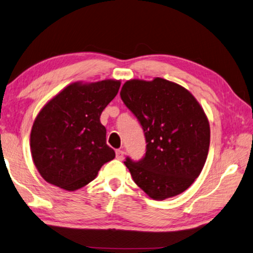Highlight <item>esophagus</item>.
Masks as SVG:
<instances>
[{"label": "esophagus", "mask_w": 253, "mask_h": 253, "mask_svg": "<svg viewBox=\"0 0 253 253\" xmlns=\"http://www.w3.org/2000/svg\"><path fill=\"white\" fill-rule=\"evenodd\" d=\"M115 157H117L118 160H123L124 152L122 151V150H117V151H115Z\"/></svg>", "instance_id": "obj_1"}]
</instances>
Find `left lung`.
Segmentation results:
<instances>
[{"mask_svg":"<svg viewBox=\"0 0 253 253\" xmlns=\"http://www.w3.org/2000/svg\"><path fill=\"white\" fill-rule=\"evenodd\" d=\"M142 126L147 151L124 165L150 198L165 200L185 191L200 175L209 152L210 126L187 88L168 80H130L120 92Z\"/></svg>","mask_w":253,"mask_h":253,"instance_id":"8db88e82","label":"left lung"}]
</instances>
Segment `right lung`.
<instances>
[{"label":"right lung","instance_id":"add662e5","mask_svg":"<svg viewBox=\"0 0 253 253\" xmlns=\"http://www.w3.org/2000/svg\"><path fill=\"white\" fill-rule=\"evenodd\" d=\"M121 85L117 80L75 82L40 111L31 130V153L42 178L55 187L75 191L95 179L104 163L113 160L100 122Z\"/></svg>","mask_w":253,"mask_h":253}]
</instances>
